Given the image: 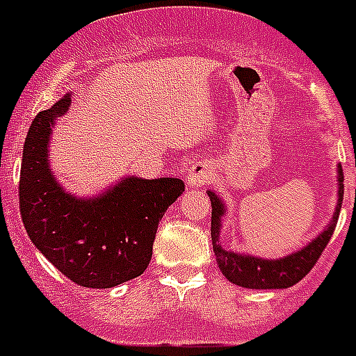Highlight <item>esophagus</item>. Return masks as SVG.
Here are the masks:
<instances>
[{"mask_svg": "<svg viewBox=\"0 0 356 356\" xmlns=\"http://www.w3.org/2000/svg\"><path fill=\"white\" fill-rule=\"evenodd\" d=\"M210 176H212V168H210V163L197 162L194 163L193 169L187 172L185 181H187L188 187H201V185H205L207 181H210Z\"/></svg>", "mask_w": 356, "mask_h": 356, "instance_id": "1", "label": "esophagus"}]
</instances>
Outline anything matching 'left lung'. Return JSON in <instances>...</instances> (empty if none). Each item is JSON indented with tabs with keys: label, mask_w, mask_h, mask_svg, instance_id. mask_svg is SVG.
Instances as JSON below:
<instances>
[{
	"label": "left lung",
	"mask_w": 356,
	"mask_h": 356,
	"mask_svg": "<svg viewBox=\"0 0 356 356\" xmlns=\"http://www.w3.org/2000/svg\"><path fill=\"white\" fill-rule=\"evenodd\" d=\"M337 205L335 212L330 219L325 229L317 235L316 238L308 242L307 246L294 253L282 257V259H262V257H253V254L241 253V251L226 250L221 246V228H222V217L226 216L225 201L217 196L213 191H207L212 203V246L216 253L217 266L225 275L228 282L246 289H287L298 284L300 280L310 273L316 262L319 260L321 253L326 248L333 235V229L337 226L339 212L342 207V196H344V175H342L341 163L337 165Z\"/></svg>",
	"instance_id": "left-lung-1"
}]
</instances>
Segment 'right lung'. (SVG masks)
<instances>
[{"mask_svg":"<svg viewBox=\"0 0 356 356\" xmlns=\"http://www.w3.org/2000/svg\"><path fill=\"white\" fill-rule=\"evenodd\" d=\"M71 99L67 92L31 122L19 209L30 241L62 275L81 287L110 289L146 271L160 219L185 185L180 178L127 176L96 197L67 193L49 168V140Z\"/></svg>","mask_w":356,"mask_h":356,"instance_id":"obj_1","label":"right lung"}]
</instances>
